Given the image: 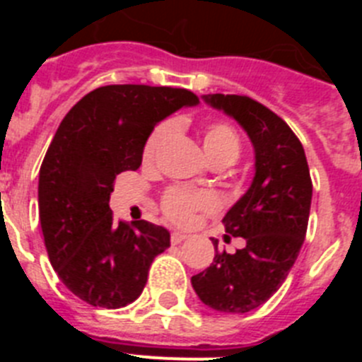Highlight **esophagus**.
Instances as JSON below:
<instances>
[{"instance_id": "esophagus-1", "label": "esophagus", "mask_w": 362, "mask_h": 362, "mask_svg": "<svg viewBox=\"0 0 362 362\" xmlns=\"http://www.w3.org/2000/svg\"><path fill=\"white\" fill-rule=\"evenodd\" d=\"M185 239H187V233H183V232H174V233H172L170 241H172V245H179V243H183Z\"/></svg>"}]
</instances>
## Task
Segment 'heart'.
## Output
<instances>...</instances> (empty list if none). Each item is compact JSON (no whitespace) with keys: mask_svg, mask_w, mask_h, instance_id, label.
<instances>
[{"mask_svg":"<svg viewBox=\"0 0 362 362\" xmlns=\"http://www.w3.org/2000/svg\"><path fill=\"white\" fill-rule=\"evenodd\" d=\"M170 132V123H161L152 130V134H150L145 143V150H143V159L145 161H153V158L158 156L163 143L168 139ZM201 143H203V150L206 153V158L210 159V163H233L238 159L239 152H241V141H239L238 132L228 123H221V121L209 124L203 130ZM212 209H216V201L210 196H204V194H188V192L183 190H170L163 199L165 214L179 225H188L199 210Z\"/></svg>","mask_w":362,"mask_h":362,"instance_id":"1","label":"heart"}]
</instances>
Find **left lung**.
<instances>
[{"label": "left lung", "instance_id": "1", "mask_svg": "<svg viewBox=\"0 0 362 362\" xmlns=\"http://www.w3.org/2000/svg\"><path fill=\"white\" fill-rule=\"evenodd\" d=\"M210 107L233 117L250 137L255 174L250 188L223 217L226 233L245 239L235 254L217 252L206 270L192 277L204 305L246 313L279 290L296 263L308 228L312 179L305 148L277 114L252 98L209 94Z\"/></svg>", "mask_w": 362, "mask_h": 362}]
</instances>
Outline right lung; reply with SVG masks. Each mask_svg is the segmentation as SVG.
Segmentation results:
<instances>
[{
	"label": "right lung",
	"mask_w": 362,
	"mask_h": 362,
	"mask_svg": "<svg viewBox=\"0 0 362 362\" xmlns=\"http://www.w3.org/2000/svg\"><path fill=\"white\" fill-rule=\"evenodd\" d=\"M199 103L185 88L107 85L63 117L40 168L37 203L50 264L66 288L99 308H123L141 296L153 257L170 233L148 221H116L114 179L137 170L153 127Z\"/></svg>",
	"instance_id": "right-lung-1"
}]
</instances>
